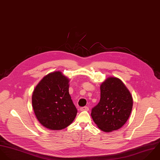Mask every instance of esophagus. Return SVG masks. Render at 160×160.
<instances>
[{"label": "esophagus", "instance_id": "obj_1", "mask_svg": "<svg viewBox=\"0 0 160 160\" xmlns=\"http://www.w3.org/2000/svg\"><path fill=\"white\" fill-rule=\"evenodd\" d=\"M89 110V108L87 106H83L80 108V111H88Z\"/></svg>", "mask_w": 160, "mask_h": 160}]
</instances>
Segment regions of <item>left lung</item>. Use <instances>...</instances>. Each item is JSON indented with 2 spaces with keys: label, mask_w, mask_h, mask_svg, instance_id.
Returning <instances> with one entry per match:
<instances>
[{
  "label": "left lung",
  "mask_w": 160,
  "mask_h": 160,
  "mask_svg": "<svg viewBox=\"0 0 160 160\" xmlns=\"http://www.w3.org/2000/svg\"><path fill=\"white\" fill-rule=\"evenodd\" d=\"M101 98L92 109L97 126L109 132L122 128L127 122L133 106V99L123 82L116 77L108 78L100 86Z\"/></svg>",
  "instance_id": "1"
}]
</instances>
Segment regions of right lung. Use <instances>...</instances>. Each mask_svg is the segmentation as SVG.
Listing matches in <instances>:
<instances>
[{
  "mask_svg": "<svg viewBox=\"0 0 160 160\" xmlns=\"http://www.w3.org/2000/svg\"><path fill=\"white\" fill-rule=\"evenodd\" d=\"M68 82L61 72L56 71L46 75L34 90L33 110L44 127L62 130L75 118L77 109L69 95Z\"/></svg>",
  "mask_w": 160,
  "mask_h": 160,
  "instance_id": "obj_1",
  "label": "right lung"
}]
</instances>
